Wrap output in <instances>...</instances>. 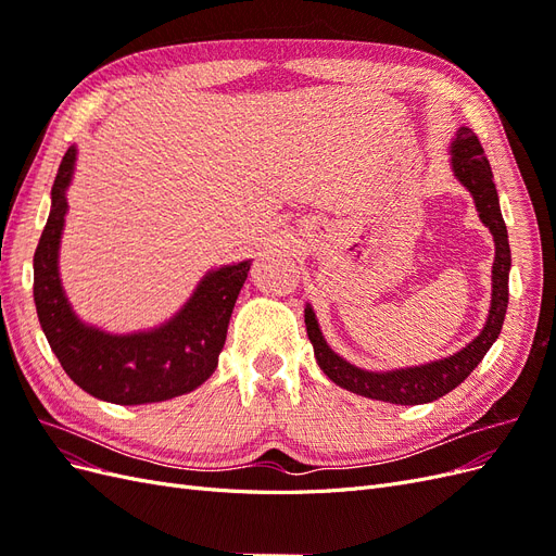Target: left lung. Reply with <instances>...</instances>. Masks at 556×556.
Segmentation results:
<instances>
[{
  "instance_id": "1",
  "label": "left lung",
  "mask_w": 556,
  "mask_h": 556,
  "mask_svg": "<svg viewBox=\"0 0 556 556\" xmlns=\"http://www.w3.org/2000/svg\"><path fill=\"white\" fill-rule=\"evenodd\" d=\"M452 172L462 180L464 188L473 194L476 208L484 227H490L496 255L492 266V306L482 331L454 355L445 359H435L431 364L396 368V371H364V368L345 362L343 357L327 345L323 331L315 319L311 306H306V331L315 350V359L323 368L325 376L348 392H355L366 399L401 403V406H417V403H429L445 396L454 387L462 384L470 371L486 355V350L498 339L503 319L508 311V274H510V245L508 229L503 223L498 194L492 176L490 160L484 157V150L478 137L468 127L457 131V139L450 146Z\"/></svg>"
}]
</instances>
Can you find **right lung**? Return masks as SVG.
I'll return each mask as SVG.
<instances>
[{"instance_id": "obj_1", "label": "right lung", "mask_w": 556, "mask_h": 556, "mask_svg": "<svg viewBox=\"0 0 556 556\" xmlns=\"http://www.w3.org/2000/svg\"><path fill=\"white\" fill-rule=\"evenodd\" d=\"M74 164L72 146L60 162L50 190L53 204L35 252V304L50 350L80 390L117 406L157 403L197 390L213 376L225 348L250 260L208 271L188 304L157 329L117 336L80 323L64 296L58 271Z\"/></svg>"}]
</instances>
